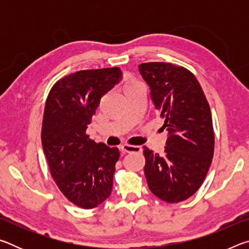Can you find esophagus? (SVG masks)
Here are the masks:
<instances>
[{"mask_svg":"<svg viewBox=\"0 0 249 249\" xmlns=\"http://www.w3.org/2000/svg\"><path fill=\"white\" fill-rule=\"evenodd\" d=\"M121 149L124 151V153H141L142 148L141 146H135V145H127L124 144L121 146Z\"/></svg>","mask_w":249,"mask_h":249,"instance_id":"obj_1","label":"esophagus"}]
</instances>
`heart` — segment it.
<instances>
[{"label": "heart", "instance_id": "1", "mask_svg": "<svg viewBox=\"0 0 249 249\" xmlns=\"http://www.w3.org/2000/svg\"><path fill=\"white\" fill-rule=\"evenodd\" d=\"M130 83H133V82H130ZM128 84H129V83H128Z\"/></svg>", "mask_w": 249, "mask_h": 249}]
</instances>
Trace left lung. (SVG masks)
Segmentation results:
<instances>
[{
  "label": "left lung",
  "mask_w": 249,
  "mask_h": 249,
  "mask_svg": "<svg viewBox=\"0 0 249 249\" xmlns=\"http://www.w3.org/2000/svg\"><path fill=\"white\" fill-rule=\"evenodd\" d=\"M138 70L168 133L163 156L144 147L147 184L160 200L177 203L195 195L212 162L211 109L199 81L183 67L148 62Z\"/></svg>",
  "instance_id": "obj_1"
}]
</instances>
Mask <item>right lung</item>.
<instances>
[{"label": "right lung", "mask_w": 249, "mask_h": 249, "mask_svg": "<svg viewBox=\"0 0 249 249\" xmlns=\"http://www.w3.org/2000/svg\"><path fill=\"white\" fill-rule=\"evenodd\" d=\"M122 78L120 68L77 71L59 80L46 101L41 144L50 174L80 208L93 209L111 196L119 148L96 144L86 130L101 98Z\"/></svg>", "instance_id": "1"}]
</instances>
